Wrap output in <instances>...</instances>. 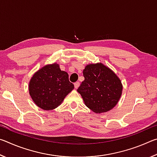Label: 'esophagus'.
Instances as JSON below:
<instances>
[{
    "instance_id": "obj_1",
    "label": "esophagus",
    "mask_w": 157,
    "mask_h": 157,
    "mask_svg": "<svg viewBox=\"0 0 157 157\" xmlns=\"http://www.w3.org/2000/svg\"><path fill=\"white\" fill-rule=\"evenodd\" d=\"M79 82H75V83H74V86H75V89H78V87L79 86Z\"/></svg>"
}]
</instances>
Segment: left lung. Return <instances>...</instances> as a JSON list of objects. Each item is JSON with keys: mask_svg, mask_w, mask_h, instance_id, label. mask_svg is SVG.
I'll return each mask as SVG.
<instances>
[{"mask_svg": "<svg viewBox=\"0 0 157 157\" xmlns=\"http://www.w3.org/2000/svg\"><path fill=\"white\" fill-rule=\"evenodd\" d=\"M84 80L78 89L85 105L95 113L111 110L121 96L123 86L112 71L102 63L87 65L83 71Z\"/></svg>", "mask_w": 157, "mask_h": 157, "instance_id": "left-lung-1", "label": "left lung"}]
</instances>
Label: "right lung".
I'll use <instances>...</instances> for the list:
<instances>
[{"label":"right lung","mask_w":157,"mask_h":157,"mask_svg":"<svg viewBox=\"0 0 157 157\" xmlns=\"http://www.w3.org/2000/svg\"><path fill=\"white\" fill-rule=\"evenodd\" d=\"M73 89L68 74L61 71L57 63L44 66L33 76L29 84L32 99L44 110L57 108Z\"/></svg>","instance_id":"obj_1"}]
</instances>
